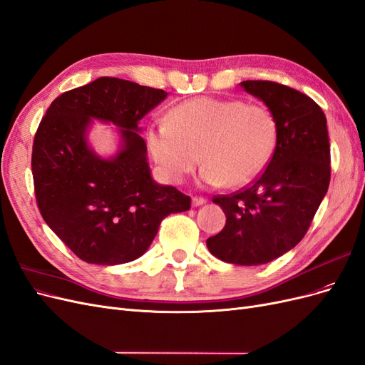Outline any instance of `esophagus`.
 Instances as JSON below:
<instances>
[{
	"mask_svg": "<svg viewBox=\"0 0 365 365\" xmlns=\"http://www.w3.org/2000/svg\"><path fill=\"white\" fill-rule=\"evenodd\" d=\"M206 202H207V200L203 198V197H192V206H202Z\"/></svg>",
	"mask_w": 365,
	"mask_h": 365,
	"instance_id": "esophagus-1",
	"label": "esophagus"
}]
</instances>
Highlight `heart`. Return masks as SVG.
Listing matches in <instances>:
<instances>
[{
    "instance_id": "1",
    "label": "heart",
    "mask_w": 365,
    "mask_h": 365,
    "mask_svg": "<svg viewBox=\"0 0 365 365\" xmlns=\"http://www.w3.org/2000/svg\"><path fill=\"white\" fill-rule=\"evenodd\" d=\"M277 121L262 104L198 97L150 124L145 143L159 173L182 183L202 160L200 180L209 186H242L259 175L273 156Z\"/></svg>"
}]
</instances>
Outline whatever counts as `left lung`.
Here are the masks:
<instances>
[{"label": "left lung", "mask_w": 365, "mask_h": 365, "mask_svg": "<svg viewBox=\"0 0 365 365\" xmlns=\"http://www.w3.org/2000/svg\"><path fill=\"white\" fill-rule=\"evenodd\" d=\"M240 85L273 112L276 148L252 185L214 197L226 226L206 245L225 262L261 265L289 252L308 232L331 180V147L326 116L312 98L274 81Z\"/></svg>", "instance_id": "8db88e82"}]
</instances>
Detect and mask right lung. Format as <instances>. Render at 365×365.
Here are the masks:
<instances>
[{
	"instance_id": "obj_1",
	"label": "right lung",
	"mask_w": 365,
	"mask_h": 365,
	"mask_svg": "<svg viewBox=\"0 0 365 365\" xmlns=\"http://www.w3.org/2000/svg\"><path fill=\"white\" fill-rule=\"evenodd\" d=\"M168 92L100 77L63 92L42 118L31 153L38 207L50 229L81 261L118 265L138 259L162 220L191 198L151 178L139 121ZM93 119L120 128V150L98 157L87 144Z\"/></svg>"
}]
</instances>
